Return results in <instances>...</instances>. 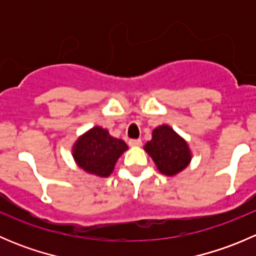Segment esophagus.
I'll use <instances>...</instances> for the list:
<instances>
[{
    "instance_id": "obj_1",
    "label": "esophagus",
    "mask_w": 256,
    "mask_h": 256,
    "mask_svg": "<svg viewBox=\"0 0 256 256\" xmlns=\"http://www.w3.org/2000/svg\"><path fill=\"white\" fill-rule=\"evenodd\" d=\"M128 144H130L131 147H138L142 144V141H141L140 138H131V140H128Z\"/></svg>"
}]
</instances>
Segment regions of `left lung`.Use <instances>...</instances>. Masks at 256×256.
Masks as SVG:
<instances>
[{"instance_id": "left-lung-1", "label": "left lung", "mask_w": 256, "mask_h": 256, "mask_svg": "<svg viewBox=\"0 0 256 256\" xmlns=\"http://www.w3.org/2000/svg\"><path fill=\"white\" fill-rule=\"evenodd\" d=\"M144 148L154 160L158 171L166 176H174L184 170L192 158L188 144L168 125L154 128L152 138Z\"/></svg>"}]
</instances>
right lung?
<instances>
[{
	"instance_id": "add662e5",
	"label": "right lung",
	"mask_w": 256,
	"mask_h": 256,
	"mask_svg": "<svg viewBox=\"0 0 256 256\" xmlns=\"http://www.w3.org/2000/svg\"><path fill=\"white\" fill-rule=\"evenodd\" d=\"M128 147L120 138H112L106 128H90L73 146V157L80 168L99 177H109L118 157Z\"/></svg>"
}]
</instances>
